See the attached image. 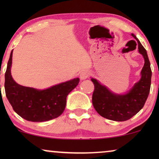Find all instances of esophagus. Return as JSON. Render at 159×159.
Here are the masks:
<instances>
[{"mask_svg": "<svg viewBox=\"0 0 159 159\" xmlns=\"http://www.w3.org/2000/svg\"><path fill=\"white\" fill-rule=\"evenodd\" d=\"M90 71H87V70H84L82 71L81 73H80V79L81 80H85L87 79V78H88L89 77H90Z\"/></svg>", "mask_w": 159, "mask_h": 159, "instance_id": "34e87169", "label": "esophagus"}]
</instances>
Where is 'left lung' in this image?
Returning <instances> with one entry per match:
<instances>
[{"label":"left lung","instance_id":"left-lung-1","mask_svg":"<svg viewBox=\"0 0 159 159\" xmlns=\"http://www.w3.org/2000/svg\"><path fill=\"white\" fill-rule=\"evenodd\" d=\"M132 36L138 43L139 52L145 59L141 71V79L125 95H116L96 80L91 79L94 84L92 102L95 109L101 116L110 120L124 121L131 119L142 109L148 97L151 84L152 71L146 50L134 34Z\"/></svg>","mask_w":159,"mask_h":159}]
</instances>
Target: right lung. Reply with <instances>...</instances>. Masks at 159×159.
<instances>
[{"label": "right lung", "instance_id": "1", "mask_svg": "<svg viewBox=\"0 0 159 159\" xmlns=\"http://www.w3.org/2000/svg\"><path fill=\"white\" fill-rule=\"evenodd\" d=\"M12 53L5 73L4 86L6 97L14 111L26 120L34 122L49 121L59 116L65 109L67 95L79 84V78L43 90L20 85L11 74Z\"/></svg>", "mask_w": 159, "mask_h": 159}]
</instances>
